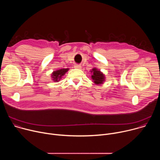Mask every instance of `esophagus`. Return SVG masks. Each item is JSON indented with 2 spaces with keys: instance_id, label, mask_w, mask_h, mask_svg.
I'll use <instances>...</instances> for the list:
<instances>
[{
  "instance_id": "esophagus-1",
  "label": "esophagus",
  "mask_w": 160,
  "mask_h": 160,
  "mask_svg": "<svg viewBox=\"0 0 160 160\" xmlns=\"http://www.w3.org/2000/svg\"><path fill=\"white\" fill-rule=\"evenodd\" d=\"M74 68H76V69H81V68H82V66H81L80 65L76 64V65H75Z\"/></svg>"
}]
</instances>
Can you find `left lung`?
Returning a JSON list of instances; mask_svg holds the SVG:
<instances>
[{
    "mask_svg": "<svg viewBox=\"0 0 160 160\" xmlns=\"http://www.w3.org/2000/svg\"><path fill=\"white\" fill-rule=\"evenodd\" d=\"M91 72L92 73V79L93 80L94 82L96 84L99 85V84H102L103 83V82H104L105 80V77L104 75L99 70H98L96 68H93L91 71Z\"/></svg>",
    "mask_w": 160,
    "mask_h": 160,
    "instance_id": "left-lung-1",
    "label": "left lung"
}]
</instances>
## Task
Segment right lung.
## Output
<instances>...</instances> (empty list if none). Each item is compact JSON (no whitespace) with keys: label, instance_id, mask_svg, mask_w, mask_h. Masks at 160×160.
Listing matches in <instances>:
<instances>
[{"label":"right lung","instance_id":"1","mask_svg":"<svg viewBox=\"0 0 160 160\" xmlns=\"http://www.w3.org/2000/svg\"><path fill=\"white\" fill-rule=\"evenodd\" d=\"M68 70H69L68 68H67V69H64H64H60L59 70L54 71L51 75L53 81L59 82L61 77L68 71Z\"/></svg>","mask_w":160,"mask_h":160}]
</instances>
